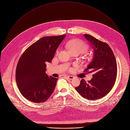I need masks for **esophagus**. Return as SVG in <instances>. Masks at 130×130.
<instances>
[{"mask_svg":"<svg viewBox=\"0 0 130 130\" xmlns=\"http://www.w3.org/2000/svg\"><path fill=\"white\" fill-rule=\"evenodd\" d=\"M67 78L69 79V80H72L73 79L74 77L73 76H67Z\"/></svg>","mask_w":130,"mask_h":130,"instance_id":"1","label":"esophagus"}]
</instances>
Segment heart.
<instances>
[{"mask_svg": "<svg viewBox=\"0 0 130 130\" xmlns=\"http://www.w3.org/2000/svg\"><path fill=\"white\" fill-rule=\"evenodd\" d=\"M66 46L70 52L78 51L81 53L87 49V45L84 42L78 40H71L66 42ZM59 52V49L57 51V53Z\"/></svg>", "mask_w": 130, "mask_h": 130, "instance_id": "heart-1", "label": "heart"}]
</instances>
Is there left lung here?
Wrapping results in <instances>:
<instances>
[{
	"mask_svg": "<svg viewBox=\"0 0 130 130\" xmlns=\"http://www.w3.org/2000/svg\"><path fill=\"white\" fill-rule=\"evenodd\" d=\"M92 45L94 55L84 71L92 73V78L86 82L83 79L75 87L79 94L88 100H97L106 95L114 86L117 77V66L114 53L106 43L89 34H84Z\"/></svg>",
	"mask_w": 130,
	"mask_h": 130,
	"instance_id": "8db88e82",
	"label": "left lung"
}]
</instances>
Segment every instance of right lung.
I'll return each instance as SVG.
<instances>
[{"instance_id":"right-lung-1","label":"right lung","mask_w":130,"mask_h":130,"mask_svg":"<svg viewBox=\"0 0 130 130\" xmlns=\"http://www.w3.org/2000/svg\"><path fill=\"white\" fill-rule=\"evenodd\" d=\"M66 35L46 36L30 46L23 53L16 69V81L21 94L34 103L44 102L53 93L57 78L46 73Z\"/></svg>"}]
</instances>
